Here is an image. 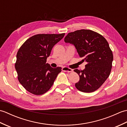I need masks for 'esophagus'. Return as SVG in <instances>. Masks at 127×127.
Listing matches in <instances>:
<instances>
[{
    "label": "esophagus",
    "mask_w": 127,
    "mask_h": 127,
    "mask_svg": "<svg viewBox=\"0 0 127 127\" xmlns=\"http://www.w3.org/2000/svg\"><path fill=\"white\" fill-rule=\"evenodd\" d=\"M62 70L63 71H65V72H72L73 71V70L70 69V68H67V67H63V68H62Z\"/></svg>",
    "instance_id": "1"
}]
</instances>
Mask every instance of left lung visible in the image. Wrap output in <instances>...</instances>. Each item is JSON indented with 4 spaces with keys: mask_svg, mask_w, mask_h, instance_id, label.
<instances>
[{
    "mask_svg": "<svg viewBox=\"0 0 127 127\" xmlns=\"http://www.w3.org/2000/svg\"><path fill=\"white\" fill-rule=\"evenodd\" d=\"M64 41L74 45L82 61L87 63L83 70H74L80 76L75 87L85 93L98 90L109 76L112 68L113 54L106 40L96 32L81 29L68 33Z\"/></svg>",
    "mask_w": 127,
    "mask_h": 127,
    "instance_id": "left-lung-1",
    "label": "left lung"
}]
</instances>
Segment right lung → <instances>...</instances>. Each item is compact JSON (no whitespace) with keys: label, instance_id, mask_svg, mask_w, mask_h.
Returning <instances> with one entry per match:
<instances>
[{"label":"right lung","instance_id":"obj_1","mask_svg":"<svg viewBox=\"0 0 127 127\" xmlns=\"http://www.w3.org/2000/svg\"><path fill=\"white\" fill-rule=\"evenodd\" d=\"M59 34H37L24 42L16 56L15 69L19 82L35 95L50 90L62 68H52L46 63L53 47L64 37Z\"/></svg>","mask_w":127,"mask_h":127}]
</instances>
